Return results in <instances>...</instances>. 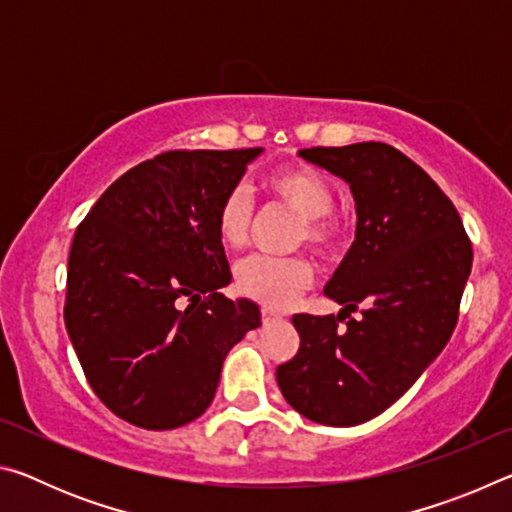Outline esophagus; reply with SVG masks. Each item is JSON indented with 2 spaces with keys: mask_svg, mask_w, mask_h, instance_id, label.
<instances>
[{
  "mask_svg": "<svg viewBox=\"0 0 512 512\" xmlns=\"http://www.w3.org/2000/svg\"><path fill=\"white\" fill-rule=\"evenodd\" d=\"M277 318H280V314H277V311L268 309V307H262V320H264V323H271V320H277Z\"/></svg>",
  "mask_w": 512,
  "mask_h": 512,
  "instance_id": "1",
  "label": "esophagus"
}]
</instances>
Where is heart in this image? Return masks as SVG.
<instances>
[{
    "label": "heart",
    "instance_id": "1",
    "mask_svg": "<svg viewBox=\"0 0 512 512\" xmlns=\"http://www.w3.org/2000/svg\"><path fill=\"white\" fill-rule=\"evenodd\" d=\"M262 192L275 205L300 214L296 244H309L318 255H332L341 246L343 221L334 210V189L329 180L307 164H280L264 173ZM255 221V205L244 185H232L214 212L216 235L223 246L239 250L248 244ZM314 266L305 255H253L235 268V287L241 296L271 309H284L309 289Z\"/></svg>",
    "mask_w": 512,
    "mask_h": 512
}]
</instances>
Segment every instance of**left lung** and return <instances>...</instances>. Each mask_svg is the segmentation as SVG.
I'll return each mask as SVG.
<instances>
[{
    "label": "left lung",
    "instance_id": "1",
    "mask_svg": "<svg viewBox=\"0 0 512 512\" xmlns=\"http://www.w3.org/2000/svg\"><path fill=\"white\" fill-rule=\"evenodd\" d=\"M300 155L350 185L357 239L325 287L341 314L293 316L300 348L275 379L305 418L354 427L400 400L447 345L472 241L443 189L395 146H311ZM359 306L364 318L354 321Z\"/></svg>",
    "mask_w": 512,
    "mask_h": 512
}]
</instances>
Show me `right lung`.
Here are the masks:
<instances>
[{
    "instance_id": "obj_1",
    "label": "right lung",
    "mask_w": 512,
    "mask_h": 512,
    "mask_svg": "<svg viewBox=\"0 0 512 512\" xmlns=\"http://www.w3.org/2000/svg\"><path fill=\"white\" fill-rule=\"evenodd\" d=\"M262 149L164 151L119 176L74 232L65 327L94 395L164 431L212 404L225 354L259 307L232 280L214 212Z\"/></svg>"
}]
</instances>
